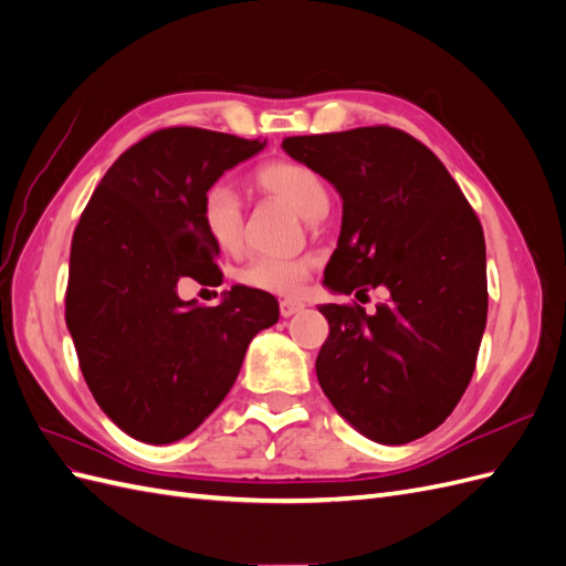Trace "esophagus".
Segmentation results:
<instances>
[{
    "label": "esophagus",
    "instance_id": "obj_1",
    "mask_svg": "<svg viewBox=\"0 0 566 566\" xmlns=\"http://www.w3.org/2000/svg\"><path fill=\"white\" fill-rule=\"evenodd\" d=\"M279 310H281V316H283V318H290L293 314L302 312L304 304H302V302H295V300H283V302L279 304Z\"/></svg>",
    "mask_w": 566,
    "mask_h": 566
}]
</instances>
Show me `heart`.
Masks as SVG:
<instances>
[{
    "mask_svg": "<svg viewBox=\"0 0 566 566\" xmlns=\"http://www.w3.org/2000/svg\"><path fill=\"white\" fill-rule=\"evenodd\" d=\"M254 184L262 191L279 196L306 217L318 219L328 210V186L316 169L297 160H276L254 172ZM200 221L210 241L227 254L243 245V200L227 181H214L202 193ZM312 273V262L300 256H254L241 271L238 283L271 295H297Z\"/></svg>",
    "mask_w": 566,
    "mask_h": 566,
    "instance_id": "b5f03b06",
    "label": "heart"
}]
</instances>
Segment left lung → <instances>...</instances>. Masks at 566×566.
Returning <instances> with one entry per match:
<instances>
[{
	"label": "left lung",
	"mask_w": 566,
	"mask_h": 566,
	"mask_svg": "<svg viewBox=\"0 0 566 566\" xmlns=\"http://www.w3.org/2000/svg\"><path fill=\"white\" fill-rule=\"evenodd\" d=\"M283 148L342 198L325 285L389 293L373 316L356 302L318 306L331 323L321 389L373 441L424 437L474 373L489 310L482 224L434 153L397 127L287 136Z\"/></svg>",
	"instance_id": "obj_1"
}]
</instances>
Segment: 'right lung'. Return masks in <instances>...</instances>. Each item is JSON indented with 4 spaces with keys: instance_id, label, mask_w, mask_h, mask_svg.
Masks as SVG:
<instances>
[{
    "instance_id": "obj_1",
    "label": "right lung",
    "mask_w": 566,
    "mask_h": 566,
    "mask_svg": "<svg viewBox=\"0 0 566 566\" xmlns=\"http://www.w3.org/2000/svg\"><path fill=\"white\" fill-rule=\"evenodd\" d=\"M260 139L165 127L119 156L84 208L71 248L65 323L101 410L129 437L172 443L224 401L250 339L279 302L235 285L217 306L179 297L184 279L219 285L202 193Z\"/></svg>"
}]
</instances>
